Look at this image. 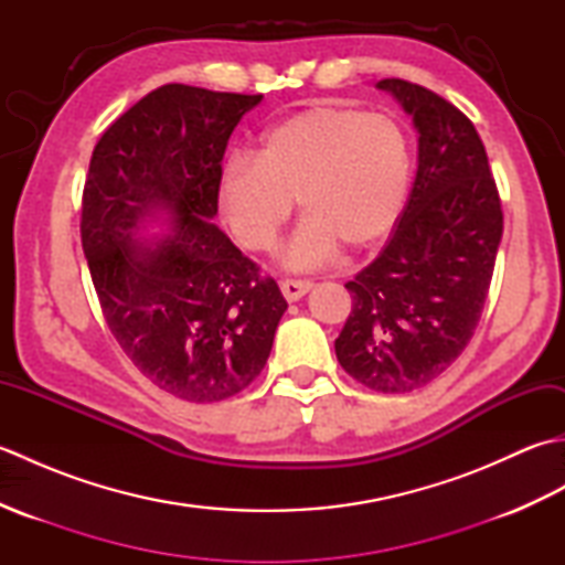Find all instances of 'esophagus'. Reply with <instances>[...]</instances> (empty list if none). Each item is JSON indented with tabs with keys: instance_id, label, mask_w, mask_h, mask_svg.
<instances>
[{
	"instance_id": "obj_1",
	"label": "esophagus",
	"mask_w": 565,
	"mask_h": 565,
	"mask_svg": "<svg viewBox=\"0 0 565 565\" xmlns=\"http://www.w3.org/2000/svg\"><path fill=\"white\" fill-rule=\"evenodd\" d=\"M310 289H313V284L310 281H301V279H284L281 281V294L286 301H298V298H303Z\"/></svg>"
}]
</instances>
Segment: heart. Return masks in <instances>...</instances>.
<instances>
[{"mask_svg": "<svg viewBox=\"0 0 565 565\" xmlns=\"http://www.w3.org/2000/svg\"><path fill=\"white\" fill-rule=\"evenodd\" d=\"M413 154L405 130L386 114L316 106L262 136L257 158L235 154L218 177V209L249 252H269L294 213L306 218L284 249V264L310 269L340 245L381 243L405 209Z\"/></svg>", "mask_w": 565, "mask_h": 565, "instance_id": "1", "label": "heart"}]
</instances>
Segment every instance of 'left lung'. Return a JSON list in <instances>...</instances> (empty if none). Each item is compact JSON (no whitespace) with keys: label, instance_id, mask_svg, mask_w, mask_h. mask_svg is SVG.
Returning a JSON list of instances; mask_svg holds the SVG:
<instances>
[{"label":"left lung","instance_id":"8db88e82","mask_svg":"<svg viewBox=\"0 0 565 565\" xmlns=\"http://www.w3.org/2000/svg\"><path fill=\"white\" fill-rule=\"evenodd\" d=\"M376 89L413 118L417 172L386 247L344 284L352 313L334 354L366 388L407 393L447 371L473 338L502 211L483 140L454 104L405 79Z\"/></svg>","mask_w":565,"mask_h":565}]
</instances>
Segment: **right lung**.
<instances>
[{"label": "right lung", "instance_id": "right-lung-1", "mask_svg": "<svg viewBox=\"0 0 565 565\" xmlns=\"http://www.w3.org/2000/svg\"><path fill=\"white\" fill-rule=\"evenodd\" d=\"M259 102L164 84L106 128L84 184L82 249L109 330L189 403L247 388L289 308L213 223L227 140Z\"/></svg>", "mask_w": 565, "mask_h": 565}]
</instances>
